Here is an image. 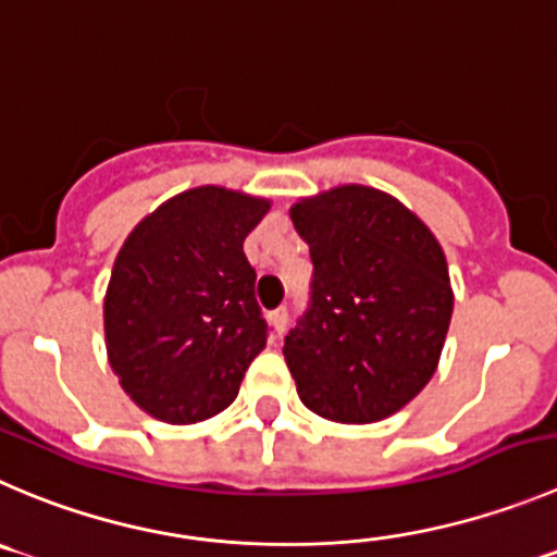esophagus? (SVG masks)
I'll list each match as a JSON object with an SVG mask.
<instances>
[{
	"label": "esophagus",
	"mask_w": 557,
	"mask_h": 557,
	"mask_svg": "<svg viewBox=\"0 0 557 557\" xmlns=\"http://www.w3.org/2000/svg\"><path fill=\"white\" fill-rule=\"evenodd\" d=\"M268 320H270V327H273L275 336H282V333L287 331L289 314H287V309H275V311H270Z\"/></svg>",
	"instance_id": "obj_1"
}]
</instances>
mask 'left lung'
<instances>
[{
	"instance_id": "1",
	"label": "left lung",
	"mask_w": 557,
	"mask_h": 557,
	"mask_svg": "<svg viewBox=\"0 0 557 557\" xmlns=\"http://www.w3.org/2000/svg\"><path fill=\"white\" fill-rule=\"evenodd\" d=\"M309 243L311 300L284 358L311 412L372 423L416 399L441 361L454 311L446 253L399 199L367 185L289 210Z\"/></svg>"
}]
</instances>
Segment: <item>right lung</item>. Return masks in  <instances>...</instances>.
<instances>
[{"label":"right lung","mask_w":557,"mask_h":557,"mask_svg":"<svg viewBox=\"0 0 557 557\" xmlns=\"http://www.w3.org/2000/svg\"><path fill=\"white\" fill-rule=\"evenodd\" d=\"M268 199L202 185L136 224L111 268L106 352L125 394L163 423H196L235 401L268 342L243 253Z\"/></svg>","instance_id":"obj_1"}]
</instances>
